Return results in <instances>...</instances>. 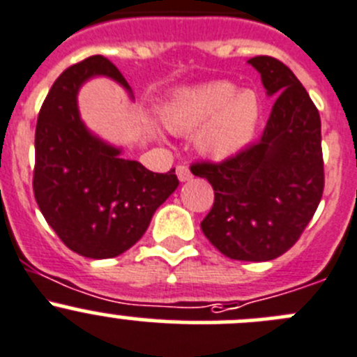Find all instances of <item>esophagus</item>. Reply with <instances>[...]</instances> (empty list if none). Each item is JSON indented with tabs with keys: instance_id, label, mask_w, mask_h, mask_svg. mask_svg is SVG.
<instances>
[{
	"instance_id": "34e87169",
	"label": "esophagus",
	"mask_w": 357,
	"mask_h": 357,
	"mask_svg": "<svg viewBox=\"0 0 357 357\" xmlns=\"http://www.w3.org/2000/svg\"><path fill=\"white\" fill-rule=\"evenodd\" d=\"M176 174H178L179 181H190V179H192V172H190V169L183 164L176 167Z\"/></svg>"
}]
</instances>
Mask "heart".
Segmentation results:
<instances>
[{"mask_svg":"<svg viewBox=\"0 0 357 357\" xmlns=\"http://www.w3.org/2000/svg\"><path fill=\"white\" fill-rule=\"evenodd\" d=\"M259 106L252 92H237L231 83L213 82L185 89L164 109V122L174 132L197 131L195 144L216 160L230 158L251 143Z\"/></svg>","mask_w":357,"mask_h":357,"instance_id":"1","label":"heart"}]
</instances>
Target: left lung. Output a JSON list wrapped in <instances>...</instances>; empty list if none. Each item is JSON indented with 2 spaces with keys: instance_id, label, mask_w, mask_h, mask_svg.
<instances>
[{
  "instance_id": "8db88e82",
  "label": "left lung",
  "mask_w": 357,
  "mask_h": 357,
  "mask_svg": "<svg viewBox=\"0 0 357 357\" xmlns=\"http://www.w3.org/2000/svg\"><path fill=\"white\" fill-rule=\"evenodd\" d=\"M249 64L278 98L261 137L234 157L195 162L190 171L214 190L200 223L211 244L231 259L268 261L296 244L323 197L321 119L288 66L271 55Z\"/></svg>"
}]
</instances>
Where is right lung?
I'll return each mask as SVG.
<instances>
[{
	"instance_id": "right-lung-1",
	"label": "right lung",
	"mask_w": 357,
	"mask_h": 357,
	"mask_svg": "<svg viewBox=\"0 0 357 357\" xmlns=\"http://www.w3.org/2000/svg\"><path fill=\"white\" fill-rule=\"evenodd\" d=\"M94 75L109 76L130 91L102 55L69 66L55 79L36 122L33 192L47 223L71 251L102 259L122 255L143 237L179 181L174 169L148 171L85 129L76 92Z\"/></svg>"
}]
</instances>
